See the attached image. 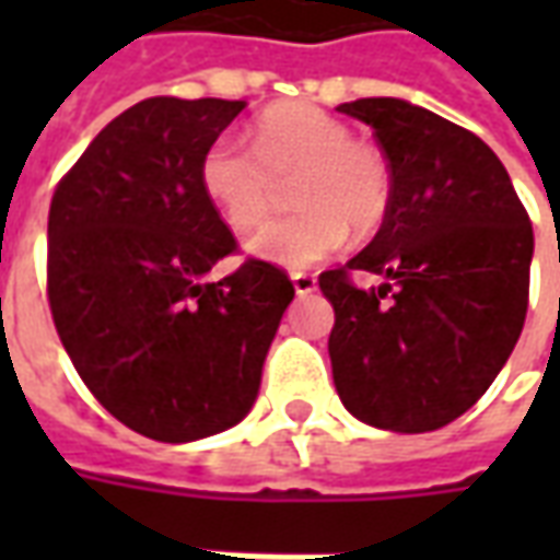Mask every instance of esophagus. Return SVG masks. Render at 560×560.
Returning <instances> with one entry per match:
<instances>
[{
    "label": "esophagus",
    "instance_id": "1",
    "mask_svg": "<svg viewBox=\"0 0 560 560\" xmlns=\"http://www.w3.org/2000/svg\"><path fill=\"white\" fill-rule=\"evenodd\" d=\"M291 281H293V288H296V293H300V296H305V293H312L317 288V279L312 276V272H293Z\"/></svg>",
    "mask_w": 560,
    "mask_h": 560
}]
</instances>
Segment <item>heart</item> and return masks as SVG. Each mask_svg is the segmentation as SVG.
I'll use <instances>...</instances> for the list:
<instances>
[{"label": "heart", "mask_w": 560, "mask_h": 560, "mask_svg": "<svg viewBox=\"0 0 560 560\" xmlns=\"http://www.w3.org/2000/svg\"><path fill=\"white\" fill-rule=\"evenodd\" d=\"M197 179L207 200L236 233L257 231L291 183L300 212L269 224L252 240V252L288 269L315 267L348 243V228L369 236L393 207V167L387 155L353 138L324 107L305 102L276 104L257 116L252 147L212 140Z\"/></svg>", "instance_id": "obj_1"}]
</instances>
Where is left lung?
<instances>
[{"instance_id": "obj_1", "label": "left lung", "mask_w": 560, "mask_h": 560, "mask_svg": "<svg viewBox=\"0 0 560 560\" xmlns=\"http://www.w3.org/2000/svg\"><path fill=\"white\" fill-rule=\"evenodd\" d=\"M393 167L375 240L317 276L332 303L329 363L357 420L434 432L492 387L528 312L534 231L504 164L474 131L401 98H357ZM353 271L385 284L365 292Z\"/></svg>"}]
</instances>
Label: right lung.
I'll list each match as a JSON object with an SVG mask.
<instances>
[{
	"mask_svg": "<svg viewBox=\"0 0 560 560\" xmlns=\"http://www.w3.org/2000/svg\"><path fill=\"white\" fill-rule=\"evenodd\" d=\"M245 102L155 95L98 131L47 215V303L71 363L116 420L164 444L224 432L252 411L288 272L236 252L197 167Z\"/></svg>",
	"mask_w": 560,
	"mask_h": 560,
	"instance_id": "1",
	"label": "right lung"
}]
</instances>
